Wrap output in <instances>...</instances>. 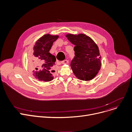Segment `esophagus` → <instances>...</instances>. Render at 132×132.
I'll list each match as a JSON object with an SVG mask.
<instances>
[{
  "label": "esophagus",
  "mask_w": 132,
  "mask_h": 132,
  "mask_svg": "<svg viewBox=\"0 0 132 132\" xmlns=\"http://www.w3.org/2000/svg\"><path fill=\"white\" fill-rule=\"evenodd\" d=\"M68 61L67 60H63L61 61V64H68Z\"/></svg>",
  "instance_id": "obj_1"
}]
</instances>
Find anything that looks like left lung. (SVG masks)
I'll use <instances>...</instances> for the list:
<instances>
[{"label":"left lung","instance_id":"1","mask_svg":"<svg viewBox=\"0 0 132 132\" xmlns=\"http://www.w3.org/2000/svg\"><path fill=\"white\" fill-rule=\"evenodd\" d=\"M66 37L74 44L75 56L71 66L75 77L83 81H90L98 74L101 67V55L98 47L84 34H67Z\"/></svg>","mask_w":132,"mask_h":132}]
</instances>
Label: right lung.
Masks as SVG:
<instances>
[{
  "mask_svg": "<svg viewBox=\"0 0 132 132\" xmlns=\"http://www.w3.org/2000/svg\"><path fill=\"white\" fill-rule=\"evenodd\" d=\"M58 37V35H53L47 34L40 37L34 45V58L31 60V66L36 69V71H32V74L39 81L49 82L54 78L52 73L55 72L54 66L56 58L49 51L53 42Z\"/></svg>",
  "mask_w": 132,
  "mask_h": 132,
  "instance_id": "add662e5",
  "label": "right lung"
}]
</instances>
